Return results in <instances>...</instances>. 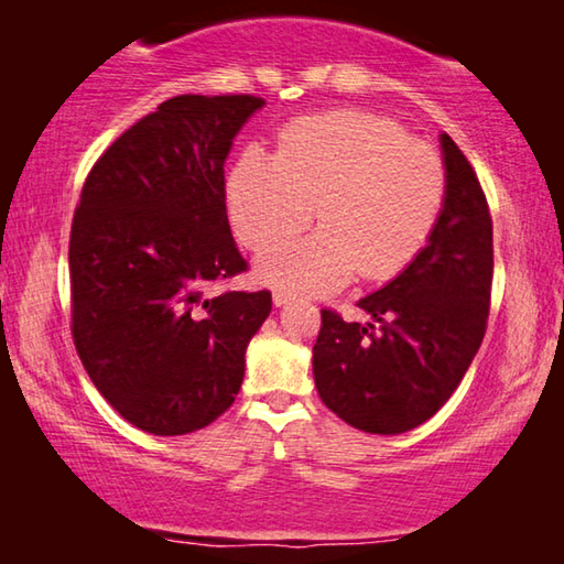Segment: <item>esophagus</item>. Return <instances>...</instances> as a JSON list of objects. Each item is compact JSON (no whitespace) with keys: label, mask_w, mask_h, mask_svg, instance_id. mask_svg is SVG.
Wrapping results in <instances>:
<instances>
[{"label":"esophagus","mask_w":564,"mask_h":564,"mask_svg":"<svg viewBox=\"0 0 564 564\" xmlns=\"http://www.w3.org/2000/svg\"><path fill=\"white\" fill-rule=\"evenodd\" d=\"M295 299L293 293H289V291H273V303L275 305H285V303H291Z\"/></svg>","instance_id":"esophagus-1"}]
</instances>
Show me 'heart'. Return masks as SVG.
<instances>
[{
	"mask_svg": "<svg viewBox=\"0 0 564 564\" xmlns=\"http://www.w3.org/2000/svg\"><path fill=\"white\" fill-rule=\"evenodd\" d=\"M445 196L441 154L362 111L295 121L275 156L248 149L228 176V216L251 251L302 230L317 212L318 235L280 240L259 259L265 283L299 293H330L356 271L366 281L405 271L435 231Z\"/></svg>",
	"mask_w": 564,
	"mask_h": 564,
	"instance_id": "b5f03b06",
	"label": "heart"
}]
</instances>
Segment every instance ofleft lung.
Listing matches in <instances>:
<instances>
[{
	"label": "left lung",
	"mask_w": 564,
	"mask_h": 564,
	"mask_svg": "<svg viewBox=\"0 0 564 564\" xmlns=\"http://www.w3.org/2000/svg\"><path fill=\"white\" fill-rule=\"evenodd\" d=\"M447 196L427 246L358 301L370 323L323 308L313 376L323 403L366 433L413 431L460 386L488 328L492 218L475 169L443 133Z\"/></svg>",
	"instance_id": "1"
}]
</instances>
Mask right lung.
<instances>
[{"label":"right lung","instance_id":"obj_1","mask_svg":"<svg viewBox=\"0 0 564 564\" xmlns=\"http://www.w3.org/2000/svg\"><path fill=\"white\" fill-rule=\"evenodd\" d=\"M253 94H181L104 151L69 234L72 338L117 413L186 435L226 413L271 291H221L248 271L226 216L224 161Z\"/></svg>","mask_w":564,"mask_h":564}]
</instances>
